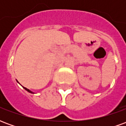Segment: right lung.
I'll return each instance as SVG.
<instances>
[{"instance_id":"add662e5","label":"right lung","mask_w":126,"mask_h":126,"mask_svg":"<svg viewBox=\"0 0 126 126\" xmlns=\"http://www.w3.org/2000/svg\"><path fill=\"white\" fill-rule=\"evenodd\" d=\"M23 88H24V89H25V90H27V91H28V92H29V93H33V92H32L31 90H29V89H28V88H25V87H23Z\"/></svg>"}]
</instances>
